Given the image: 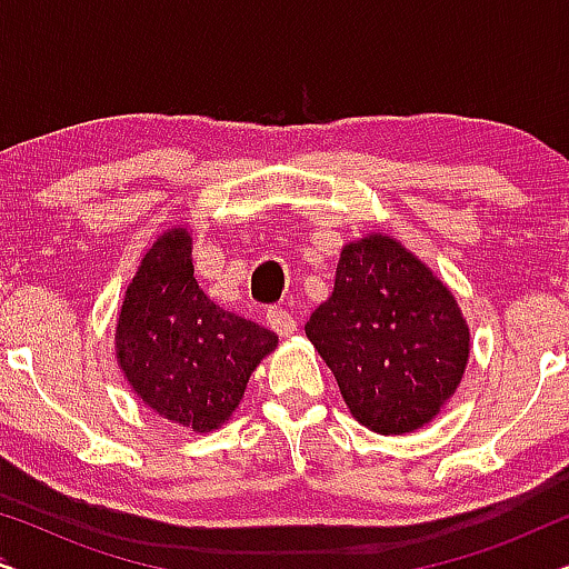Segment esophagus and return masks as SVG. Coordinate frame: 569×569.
Instances as JSON below:
<instances>
[{
    "label": "esophagus",
    "mask_w": 569,
    "mask_h": 569,
    "mask_svg": "<svg viewBox=\"0 0 569 569\" xmlns=\"http://www.w3.org/2000/svg\"><path fill=\"white\" fill-rule=\"evenodd\" d=\"M267 323H269L271 331L279 333V337H292V333L298 331V321H295V316L284 308H269L267 310Z\"/></svg>",
    "instance_id": "34e87169"
}]
</instances>
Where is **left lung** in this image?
Listing matches in <instances>:
<instances>
[{"mask_svg": "<svg viewBox=\"0 0 569 569\" xmlns=\"http://www.w3.org/2000/svg\"><path fill=\"white\" fill-rule=\"evenodd\" d=\"M306 333L352 417L380 435L430 422L461 383L471 347L453 292L380 232L341 248L331 298Z\"/></svg>", "mask_w": 569, "mask_h": 569, "instance_id": "8db88e82", "label": "left lung"}]
</instances>
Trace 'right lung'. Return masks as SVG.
I'll return each mask as SVG.
<instances>
[{
  "label": "right lung",
  "mask_w": 569,
  "mask_h": 569,
  "mask_svg": "<svg viewBox=\"0 0 569 569\" xmlns=\"http://www.w3.org/2000/svg\"><path fill=\"white\" fill-rule=\"evenodd\" d=\"M277 333L207 298L191 263L189 230L154 240L123 295L116 360L152 411L191 432L230 419Z\"/></svg>",
  "instance_id": "right-lung-1"
}]
</instances>
